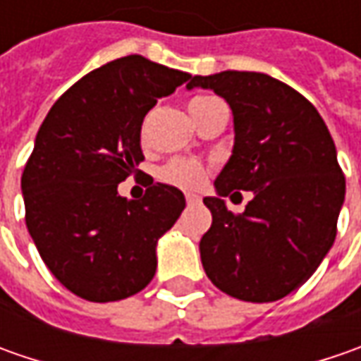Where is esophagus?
<instances>
[{
  "label": "esophagus",
  "mask_w": 361,
  "mask_h": 361,
  "mask_svg": "<svg viewBox=\"0 0 361 361\" xmlns=\"http://www.w3.org/2000/svg\"><path fill=\"white\" fill-rule=\"evenodd\" d=\"M187 202L188 204H197V202H201V197L199 195H192V192H187Z\"/></svg>",
  "instance_id": "obj_1"
}]
</instances>
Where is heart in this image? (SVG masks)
Instances as JSON below:
<instances>
[{
  "mask_svg": "<svg viewBox=\"0 0 361 361\" xmlns=\"http://www.w3.org/2000/svg\"><path fill=\"white\" fill-rule=\"evenodd\" d=\"M202 100H207V98H195L190 104H197V102H202ZM160 174H162V178L166 183L183 188H197L204 180V169H202L201 162H197V160H173L162 169Z\"/></svg>",
  "mask_w": 361,
  "mask_h": 361,
  "instance_id": "obj_1",
  "label": "heart"
}]
</instances>
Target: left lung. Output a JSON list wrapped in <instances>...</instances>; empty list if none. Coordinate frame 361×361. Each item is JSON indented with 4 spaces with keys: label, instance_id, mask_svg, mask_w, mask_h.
<instances>
[{
    "label": "left lung",
    "instance_id": "1",
    "mask_svg": "<svg viewBox=\"0 0 361 361\" xmlns=\"http://www.w3.org/2000/svg\"><path fill=\"white\" fill-rule=\"evenodd\" d=\"M187 88L221 96L235 130L216 195L202 199L213 215L199 243L204 273L231 298L277 301L312 277L336 241L345 178L331 134L310 100L261 72L195 76ZM233 190L254 192L241 216L222 201Z\"/></svg>",
    "mask_w": 361,
    "mask_h": 361
}]
</instances>
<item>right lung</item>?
Here are the masks:
<instances>
[{"mask_svg":"<svg viewBox=\"0 0 361 361\" xmlns=\"http://www.w3.org/2000/svg\"><path fill=\"white\" fill-rule=\"evenodd\" d=\"M187 80L142 56L118 58L78 80L42 122L21 174L25 225L78 298L118 301L154 277L157 245L187 207L185 195L150 178L145 197L128 201L118 185L145 160L148 110Z\"/></svg>","mask_w":361,"mask_h":361,"instance_id":"obj_1","label":"right lung"}]
</instances>
